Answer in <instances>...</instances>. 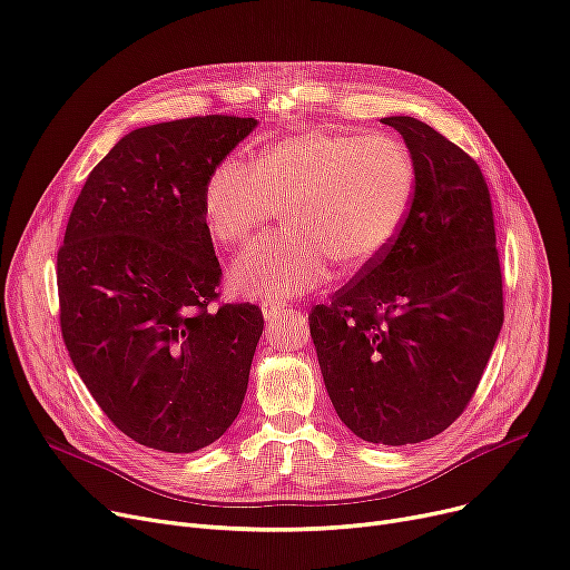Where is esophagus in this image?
Returning <instances> with one entry per match:
<instances>
[{"instance_id": "1", "label": "esophagus", "mask_w": 570, "mask_h": 570, "mask_svg": "<svg viewBox=\"0 0 570 570\" xmlns=\"http://www.w3.org/2000/svg\"><path fill=\"white\" fill-rule=\"evenodd\" d=\"M261 309H263V316H265L267 324H272V321H277V318H282L284 314L293 312V309H288L286 305H279V303H269V301H263V303H261Z\"/></svg>"}]
</instances>
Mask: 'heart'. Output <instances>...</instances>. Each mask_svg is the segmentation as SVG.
Listing matches in <instances>:
<instances>
[{"label": "heart", "instance_id": "1", "mask_svg": "<svg viewBox=\"0 0 570 570\" xmlns=\"http://www.w3.org/2000/svg\"><path fill=\"white\" fill-rule=\"evenodd\" d=\"M416 193V167L393 137L307 130L265 146L249 165L220 160L203 188L209 235L242 246L284 207V230L246 249L230 267L237 293L286 301L316 288L331 263L375 265L399 239Z\"/></svg>", "mask_w": 570, "mask_h": 570}]
</instances>
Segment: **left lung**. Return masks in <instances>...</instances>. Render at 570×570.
I'll return each instance as SVG.
<instances>
[{"mask_svg": "<svg viewBox=\"0 0 570 570\" xmlns=\"http://www.w3.org/2000/svg\"><path fill=\"white\" fill-rule=\"evenodd\" d=\"M399 130L416 193L391 249L309 314L337 416L375 444H414L461 416L503 326V275L482 169L412 116Z\"/></svg>", "mask_w": 570, "mask_h": 570, "instance_id": "left-lung-1", "label": "left lung"}]
</instances>
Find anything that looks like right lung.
I'll return each instance as SVG.
<instances>
[{
	"instance_id": "add662e5",
	"label": "right lung",
	"mask_w": 570,
	"mask_h": 570,
	"mask_svg": "<svg viewBox=\"0 0 570 570\" xmlns=\"http://www.w3.org/2000/svg\"><path fill=\"white\" fill-rule=\"evenodd\" d=\"M258 126L195 116L132 130L95 165L58 252L60 328L95 403L144 448L190 454L239 414L263 314L218 305L209 171Z\"/></svg>"
}]
</instances>
